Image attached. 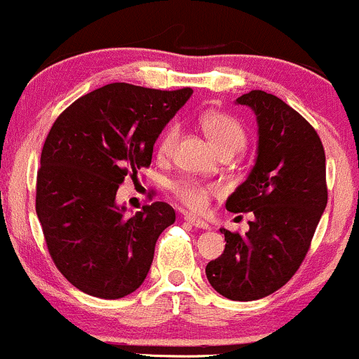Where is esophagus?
<instances>
[{"label":"esophagus","mask_w":359,"mask_h":359,"mask_svg":"<svg viewBox=\"0 0 359 359\" xmlns=\"http://www.w3.org/2000/svg\"><path fill=\"white\" fill-rule=\"evenodd\" d=\"M184 219H187L190 224H194L195 228H202V230H209V224H207L205 221L198 219V217L190 216V214H187V216H184Z\"/></svg>","instance_id":"obj_1"}]
</instances>
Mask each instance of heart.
Instances as JSON below:
<instances>
[{
    "instance_id": "heart-1",
    "label": "heart",
    "mask_w": 359,
    "mask_h": 359,
    "mask_svg": "<svg viewBox=\"0 0 359 359\" xmlns=\"http://www.w3.org/2000/svg\"><path fill=\"white\" fill-rule=\"evenodd\" d=\"M202 128L207 133L214 145L217 147L221 154L231 152L236 154L245 147L247 136L243 128L240 126L235 117L224 112H205L202 116ZM180 136V126L169 124L164 129L157 142L158 157H168L176 145V140ZM172 194L181 204H184L191 210H202L209 202L210 194L214 188L207 187L197 180H180L172 183Z\"/></svg>"
}]
</instances>
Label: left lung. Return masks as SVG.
Here are the masks:
<instances>
[{
    "instance_id": "obj_1",
    "label": "left lung",
    "mask_w": 359,
    "mask_h": 359,
    "mask_svg": "<svg viewBox=\"0 0 359 359\" xmlns=\"http://www.w3.org/2000/svg\"><path fill=\"white\" fill-rule=\"evenodd\" d=\"M257 121L254 168L228 197L230 212H252L245 235L224 233V252L205 266L212 289L256 301L285 285L308 254L327 207L325 150L313 126L266 91L236 98Z\"/></svg>"
}]
</instances>
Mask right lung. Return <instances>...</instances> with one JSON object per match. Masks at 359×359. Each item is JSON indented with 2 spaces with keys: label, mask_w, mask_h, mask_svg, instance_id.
Returning <instances> with one entry per match:
<instances>
[{
  "label": "right lung",
  "mask_w": 359,
  "mask_h": 359,
  "mask_svg": "<svg viewBox=\"0 0 359 359\" xmlns=\"http://www.w3.org/2000/svg\"><path fill=\"white\" fill-rule=\"evenodd\" d=\"M191 93L107 84L76 100L51 126L36 214L51 259L84 294L121 299L147 278L158 235L176 212L154 202L128 216L116 195L126 176L149 168L158 135Z\"/></svg>",
  "instance_id": "add662e5"
}]
</instances>
